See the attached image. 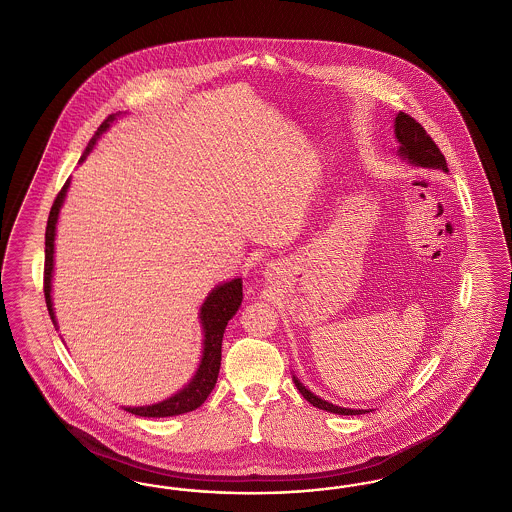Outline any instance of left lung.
<instances>
[{
  "label": "left lung",
  "instance_id": "obj_1",
  "mask_svg": "<svg viewBox=\"0 0 512 512\" xmlns=\"http://www.w3.org/2000/svg\"><path fill=\"white\" fill-rule=\"evenodd\" d=\"M394 133H396V139L400 143V150L398 152H400L402 158L409 160V164L448 171L446 158L440 152V148L430 139V135L425 131V127L421 123L415 122L406 112H400L396 116ZM293 381H295L297 390L305 396V400L310 402L314 408L324 409V411L337 413V415H362V413H366V409H348L335 406L331 402L318 398L316 394H312L307 387H303V383L297 377H293Z\"/></svg>",
  "mask_w": 512,
  "mask_h": 512
}]
</instances>
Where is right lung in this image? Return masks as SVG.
Returning <instances> with one entry per match:
<instances>
[{"instance_id": "add662e5", "label": "right lung", "mask_w": 512, "mask_h": 512, "mask_svg": "<svg viewBox=\"0 0 512 512\" xmlns=\"http://www.w3.org/2000/svg\"><path fill=\"white\" fill-rule=\"evenodd\" d=\"M118 114H110L101 127L97 129V133L93 135V139L87 144L85 152H83L80 162L87 158V154L93 150V146L97 143V139L103 135L108 129L110 122L116 120ZM70 186V179L64 183L61 192L57 194L53 207L49 211V219H47V228H45V270H43V293H45V303L49 316L55 322V312H53V303H51V278H53V253H55V228H57V219H59V211H61L66 190ZM242 278H236L232 282H226L221 286L215 287L204 305L200 308V320H202V328H204V352H202V362L200 368L196 371V375L192 377V381L179 390L175 396L167 398L164 402L152 404V406H143V408H123L133 415H141V417H173V415H181L186 411L200 408L205 402V398L211 394V390L217 383L219 377V369H221V345H223V333H225L228 320L236 314L238 307L242 305Z\"/></svg>"}]
</instances>
